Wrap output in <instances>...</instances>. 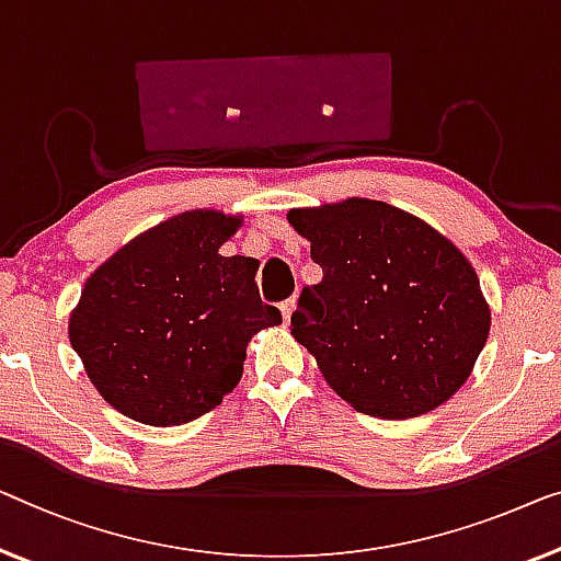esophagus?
<instances>
[{"label":"esophagus","mask_w":561,"mask_h":561,"mask_svg":"<svg viewBox=\"0 0 561 561\" xmlns=\"http://www.w3.org/2000/svg\"><path fill=\"white\" fill-rule=\"evenodd\" d=\"M295 307H297V297H289L287 302H282V305H279L284 322H289V320H291V312H295Z\"/></svg>","instance_id":"esophagus-1"}]
</instances>
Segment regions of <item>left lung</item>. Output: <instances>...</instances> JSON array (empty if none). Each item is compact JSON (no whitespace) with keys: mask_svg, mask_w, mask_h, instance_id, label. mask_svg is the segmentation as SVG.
Masks as SVG:
<instances>
[{"mask_svg":"<svg viewBox=\"0 0 561 561\" xmlns=\"http://www.w3.org/2000/svg\"><path fill=\"white\" fill-rule=\"evenodd\" d=\"M322 282L299 297L291 334L355 411L405 421L463 386L491 330L466 254L428 221L375 198L287 214Z\"/></svg>","mask_w":561,"mask_h":561,"instance_id":"8db88e82","label":"left lung"}]
</instances>
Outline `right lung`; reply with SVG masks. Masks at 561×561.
<instances>
[{"instance_id": "add662e5", "label": "right lung", "mask_w": 561, "mask_h": 561, "mask_svg": "<svg viewBox=\"0 0 561 561\" xmlns=\"http://www.w3.org/2000/svg\"><path fill=\"white\" fill-rule=\"evenodd\" d=\"M241 214L194 208L138 233L82 287L67 334L115 411L169 428L237 388L256 332L282 324L256 289L259 262L221 256Z\"/></svg>"}]
</instances>
